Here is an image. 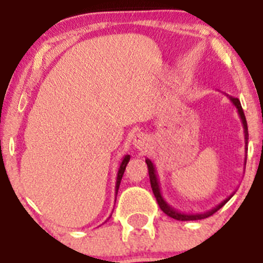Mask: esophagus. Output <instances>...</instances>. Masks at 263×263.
Masks as SVG:
<instances>
[{
    "mask_svg": "<svg viewBox=\"0 0 263 263\" xmlns=\"http://www.w3.org/2000/svg\"><path fill=\"white\" fill-rule=\"evenodd\" d=\"M132 144L139 150H144L148 145V137L145 134H136L134 136V140H132Z\"/></svg>",
    "mask_w": 263,
    "mask_h": 263,
    "instance_id": "obj_1",
    "label": "esophagus"
}]
</instances>
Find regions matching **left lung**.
<instances>
[{"label":"left lung","instance_id":"8db88e82","mask_svg":"<svg viewBox=\"0 0 263 263\" xmlns=\"http://www.w3.org/2000/svg\"><path fill=\"white\" fill-rule=\"evenodd\" d=\"M227 95L228 98L230 99V102L234 104V107L238 109V115L240 117V121H242V124H243V128H245V142H246V158H245V165H246V161H247V150H248V147H247V144H248V127H247V121H246V116H245V112H243L242 109V105H240V102L238 98H234V97H229L228 94ZM146 164H147V169H148V177H150V183H151V188H153V192H154V196H155L156 201H158L159 206H160V209L163 210V213H165L168 216L173 217V219L176 220H179V221H192V220H201V219H206V217L211 216V215L216 213L217 210H220V209L222 208V206L225 205V203L228 202V201L230 200V198L233 197V195H230L229 197L225 198L224 201H221V202L219 203V205L215 206L214 209H211V210H208L205 211V213H195V214H185V213H181V211L176 210L174 208H172L171 205H169L168 202H166L165 200H164L163 195H161V191H160V183H159V178H158V174H156V169H155V165L153 164V161L150 160V159H146Z\"/></svg>","mask_w":263,"mask_h":263}]
</instances>
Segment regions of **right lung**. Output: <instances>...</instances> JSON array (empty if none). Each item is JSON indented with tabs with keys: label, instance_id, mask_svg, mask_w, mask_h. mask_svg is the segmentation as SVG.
I'll return each instance as SVG.
<instances>
[{
	"label": "right lung",
	"instance_id": "1",
	"mask_svg": "<svg viewBox=\"0 0 263 263\" xmlns=\"http://www.w3.org/2000/svg\"><path fill=\"white\" fill-rule=\"evenodd\" d=\"M129 158H131L129 155H124L123 159H122V161H121V165H119V168H118V173H117V181H116V196H117V193H118V188H119V184H121V179H122V177H123L124 169H126L127 164H128Z\"/></svg>",
	"mask_w": 263,
	"mask_h": 263
}]
</instances>
